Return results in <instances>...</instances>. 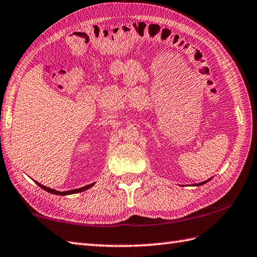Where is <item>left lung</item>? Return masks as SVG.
Masks as SVG:
<instances>
[{"mask_svg": "<svg viewBox=\"0 0 257 257\" xmlns=\"http://www.w3.org/2000/svg\"><path fill=\"white\" fill-rule=\"evenodd\" d=\"M208 180H209V179H207V180H206V182H203V183H199V184H196L195 186H200V185H204V184H206V183H207V182H208Z\"/></svg>", "mask_w": 257, "mask_h": 257, "instance_id": "8db88e82", "label": "left lung"}]
</instances>
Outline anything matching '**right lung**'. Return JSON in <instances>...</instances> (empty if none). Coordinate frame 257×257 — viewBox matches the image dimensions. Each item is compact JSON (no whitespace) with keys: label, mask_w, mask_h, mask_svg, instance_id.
Wrapping results in <instances>:
<instances>
[{"label":"right lung","mask_w":257,"mask_h":257,"mask_svg":"<svg viewBox=\"0 0 257 257\" xmlns=\"http://www.w3.org/2000/svg\"><path fill=\"white\" fill-rule=\"evenodd\" d=\"M35 183H37V182H35ZM37 185H38V186H40V187H41L42 189L47 190L48 193H51V194H54V195H62V196H64V195H70V194H75V193L83 192V190H85V189H89L90 187H92V186H93L94 184H91V185H87V186H84V187L78 188V189H73V190H67V192H58V190H55V189H51V188H49V187H45V186L41 185V184H40V183H37Z\"/></svg>","instance_id":"obj_1"}]
</instances>
